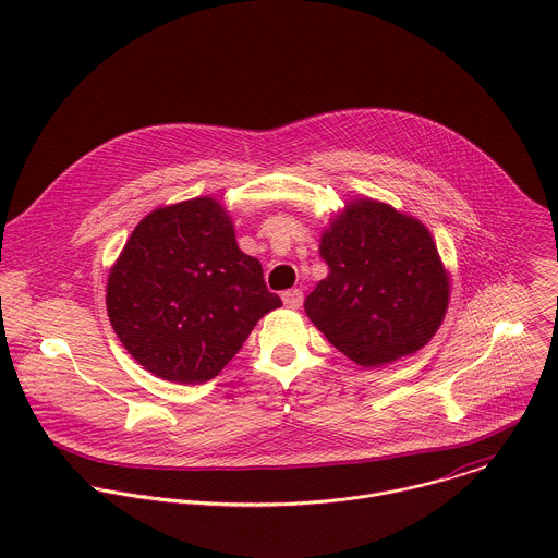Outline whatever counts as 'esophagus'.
<instances>
[{
    "label": "esophagus",
    "instance_id": "obj_1",
    "mask_svg": "<svg viewBox=\"0 0 558 558\" xmlns=\"http://www.w3.org/2000/svg\"><path fill=\"white\" fill-rule=\"evenodd\" d=\"M302 300H304V295H302L300 289H289V291L282 293V302H284V306H289V308H300Z\"/></svg>",
    "mask_w": 558,
    "mask_h": 558
}]
</instances>
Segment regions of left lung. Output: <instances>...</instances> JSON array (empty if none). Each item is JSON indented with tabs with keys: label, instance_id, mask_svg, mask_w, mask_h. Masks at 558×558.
Wrapping results in <instances>:
<instances>
[{
	"label": "left lung",
	"instance_id": "1",
	"mask_svg": "<svg viewBox=\"0 0 558 558\" xmlns=\"http://www.w3.org/2000/svg\"><path fill=\"white\" fill-rule=\"evenodd\" d=\"M320 256L329 276L306 295L304 311L353 362H395L437 333L450 284L433 235L417 218L357 198L323 233Z\"/></svg>",
	"mask_w": 558,
	"mask_h": 558
}]
</instances>
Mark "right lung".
<instances>
[{
    "instance_id": "right-lung-1",
    "label": "right lung",
    "mask_w": 558,
    "mask_h": 558,
    "mask_svg": "<svg viewBox=\"0 0 558 558\" xmlns=\"http://www.w3.org/2000/svg\"><path fill=\"white\" fill-rule=\"evenodd\" d=\"M108 315L128 353L156 377L203 384L282 304L263 265L238 250L225 207L192 198L158 207L110 269Z\"/></svg>"
}]
</instances>
